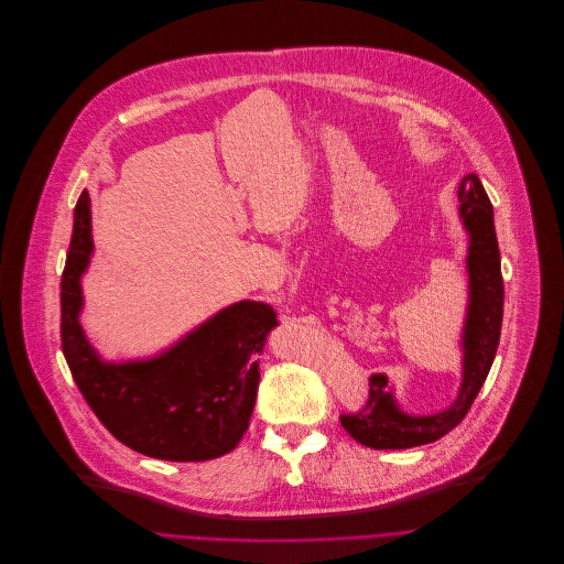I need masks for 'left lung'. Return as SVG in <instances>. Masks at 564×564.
<instances>
[{
    "mask_svg": "<svg viewBox=\"0 0 564 564\" xmlns=\"http://www.w3.org/2000/svg\"><path fill=\"white\" fill-rule=\"evenodd\" d=\"M460 215L471 236L469 245V315L465 324V376L458 400L435 415L415 417L402 413L387 391L384 376L369 378V400L358 413H343L340 422L354 440L371 448H409L429 444L456 429L469 413L478 391L482 389L494 365L502 311L505 286L500 271V249L494 227V206L476 173L463 177Z\"/></svg>",
    "mask_w": 564,
    "mask_h": 564,
    "instance_id": "left-lung-1",
    "label": "left lung"
}]
</instances>
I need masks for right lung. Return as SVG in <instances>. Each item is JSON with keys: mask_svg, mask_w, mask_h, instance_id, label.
<instances>
[{"mask_svg": "<svg viewBox=\"0 0 564 564\" xmlns=\"http://www.w3.org/2000/svg\"><path fill=\"white\" fill-rule=\"evenodd\" d=\"M93 251L90 197L75 206L62 273V351L99 422L133 452L202 463L234 452L249 429L258 395V356L278 324L264 302H238L149 362L104 365L77 322L79 275Z\"/></svg>", "mask_w": 564, "mask_h": 564, "instance_id": "obj_1", "label": "right lung"}]
</instances>
